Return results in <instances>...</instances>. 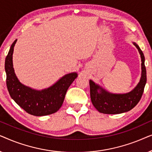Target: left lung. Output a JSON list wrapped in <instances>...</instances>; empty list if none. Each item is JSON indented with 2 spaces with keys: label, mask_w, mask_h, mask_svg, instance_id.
I'll list each match as a JSON object with an SVG mask.
<instances>
[{
  "label": "left lung",
  "mask_w": 152,
  "mask_h": 152,
  "mask_svg": "<svg viewBox=\"0 0 152 152\" xmlns=\"http://www.w3.org/2000/svg\"><path fill=\"white\" fill-rule=\"evenodd\" d=\"M138 50L141 57V77L140 82L132 91L124 94H115L108 92L92 80L90 84L91 99L97 111L105 114H118L132 110L140 100L147 82L146 68L143 53L136 43H133Z\"/></svg>",
  "instance_id": "left-lung-1"
}]
</instances>
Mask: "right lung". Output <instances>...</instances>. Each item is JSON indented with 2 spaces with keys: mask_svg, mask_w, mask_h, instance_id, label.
Listing matches in <instances>:
<instances>
[{
  "mask_svg": "<svg viewBox=\"0 0 152 152\" xmlns=\"http://www.w3.org/2000/svg\"><path fill=\"white\" fill-rule=\"evenodd\" d=\"M17 39L12 43L5 62L6 84L10 96L27 113L35 116L57 112L64 102L68 88L77 77V72L65 75L55 84L43 90H36L19 82L13 68L12 55Z\"/></svg>",
  "mask_w": 152,
  "mask_h": 152,
  "instance_id": "obj_1",
  "label": "right lung"
}]
</instances>
